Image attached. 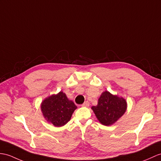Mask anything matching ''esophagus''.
Listing matches in <instances>:
<instances>
[{
    "mask_svg": "<svg viewBox=\"0 0 161 161\" xmlns=\"http://www.w3.org/2000/svg\"><path fill=\"white\" fill-rule=\"evenodd\" d=\"M89 106H90V103L88 102V101L85 102L83 104H82V106H84V107H88Z\"/></svg>",
    "mask_w": 161,
    "mask_h": 161,
    "instance_id": "esophagus-1",
    "label": "esophagus"
}]
</instances>
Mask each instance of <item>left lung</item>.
I'll list each match as a JSON object with an SVG mask.
<instances>
[{
  "label": "left lung",
  "mask_w": 161,
  "mask_h": 161,
  "mask_svg": "<svg viewBox=\"0 0 161 161\" xmlns=\"http://www.w3.org/2000/svg\"><path fill=\"white\" fill-rule=\"evenodd\" d=\"M91 108L99 121L103 125L109 126L114 124L125 113L127 102L123 97L105 91L101 95L97 105Z\"/></svg>",
  "instance_id": "8db88e82"
}]
</instances>
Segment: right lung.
I'll list each match as a JSON object with an SVG mask.
<instances>
[{
  "label": "right lung",
  "mask_w": 161,
  "mask_h": 161,
  "mask_svg": "<svg viewBox=\"0 0 161 161\" xmlns=\"http://www.w3.org/2000/svg\"><path fill=\"white\" fill-rule=\"evenodd\" d=\"M77 107L60 91L48 97L41 103V110L46 120L55 127H61L68 123Z\"/></svg>",
  "instance_id": "obj_1"
}]
</instances>
